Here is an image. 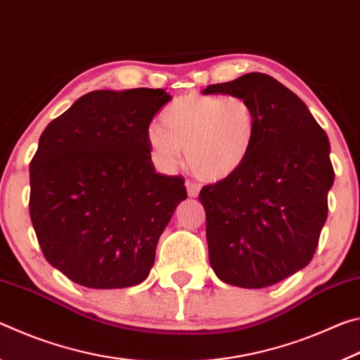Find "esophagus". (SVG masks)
Returning <instances> with one entry per match:
<instances>
[{"label": "esophagus", "instance_id": "1", "mask_svg": "<svg viewBox=\"0 0 360 360\" xmlns=\"http://www.w3.org/2000/svg\"><path fill=\"white\" fill-rule=\"evenodd\" d=\"M186 187H187V193H188V197H198L200 186L197 184V182H193V181H187V182H186Z\"/></svg>", "mask_w": 360, "mask_h": 360}]
</instances>
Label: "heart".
<instances>
[{
  "instance_id": "heart-1",
  "label": "heart",
  "mask_w": 360,
  "mask_h": 360,
  "mask_svg": "<svg viewBox=\"0 0 360 360\" xmlns=\"http://www.w3.org/2000/svg\"><path fill=\"white\" fill-rule=\"evenodd\" d=\"M160 125L150 127L154 160L169 169L186 150L188 168L205 181L235 174L251 155L257 138V111L241 95L188 94L162 109Z\"/></svg>"
}]
</instances>
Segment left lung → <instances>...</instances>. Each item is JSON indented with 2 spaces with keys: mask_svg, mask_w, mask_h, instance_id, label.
I'll return each mask as SVG.
<instances>
[{
  "mask_svg": "<svg viewBox=\"0 0 360 360\" xmlns=\"http://www.w3.org/2000/svg\"><path fill=\"white\" fill-rule=\"evenodd\" d=\"M257 111V138L238 172L203 186L210 264L221 281L268 288L311 262L335 179L326 131L298 96L264 72L212 84Z\"/></svg>",
  "mask_w": 360,
  "mask_h": 360,
  "instance_id": "8db88e82",
  "label": "left lung"
}]
</instances>
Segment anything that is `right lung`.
<instances>
[{
  "instance_id": "right-lung-1",
  "label": "right lung",
  "mask_w": 360,
  "mask_h": 360,
  "mask_svg": "<svg viewBox=\"0 0 360 360\" xmlns=\"http://www.w3.org/2000/svg\"><path fill=\"white\" fill-rule=\"evenodd\" d=\"M162 89L95 90L53 119L30 163V217L52 266L90 289L143 283L182 176L155 173L148 131Z\"/></svg>"
}]
</instances>
